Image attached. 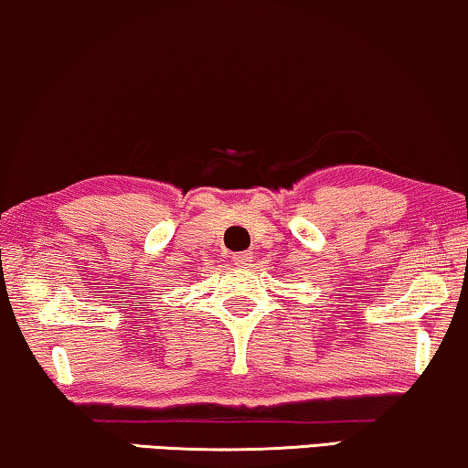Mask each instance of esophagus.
<instances>
[{
    "label": "esophagus",
    "mask_w": 468,
    "mask_h": 468,
    "mask_svg": "<svg viewBox=\"0 0 468 468\" xmlns=\"http://www.w3.org/2000/svg\"><path fill=\"white\" fill-rule=\"evenodd\" d=\"M250 259H252V254H250V252H237V254H233V262H235V265H239V267L248 265Z\"/></svg>",
    "instance_id": "esophagus-1"
}]
</instances>
